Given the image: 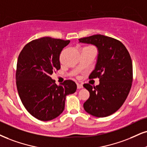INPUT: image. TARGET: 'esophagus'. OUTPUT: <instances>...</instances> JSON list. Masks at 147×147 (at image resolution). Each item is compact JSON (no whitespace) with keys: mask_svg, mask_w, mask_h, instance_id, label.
I'll list each match as a JSON object with an SVG mask.
<instances>
[{"mask_svg":"<svg viewBox=\"0 0 147 147\" xmlns=\"http://www.w3.org/2000/svg\"><path fill=\"white\" fill-rule=\"evenodd\" d=\"M77 88H78V89H80V88H83V86L82 84H79V83H77Z\"/></svg>","mask_w":147,"mask_h":147,"instance_id":"1","label":"esophagus"}]
</instances>
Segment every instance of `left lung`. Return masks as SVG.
I'll use <instances>...</instances> for the list:
<instances>
[{
  "mask_svg": "<svg viewBox=\"0 0 147 147\" xmlns=\"http://www.w3.org/2000/svg\"><path fill=\"white\" fill-rule=\"evenodd\" d=\"M80 43L94 45L98 50L95 69L89 78L99 79L92 86L84 84L90 97L84 102L85 111L96 117H106L117 112L127 97L133 80L131 57L120 41L102 35L79 39Z\"/></svg>",
  "mask_w": 147,
  "mask_h": 147,
  "instance_id": "obj_1",
  "label": "left lung"
}]
</instances>
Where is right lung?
<instances>
[{
	"label": "right lung",
	"instance_id": "1",
	"mask_svg": "<svg viewBox=\"0 0 147 147\" xmlns=\"http://www.w3.org/2000/svg\"><path fill=\"white\" fill-rule=\"evenodd\" d=\"M69 42L42 37L27 43L18 57L16 79L20 98L27 111L40 121L59 117L64 110L66 96L77 89L74 81L57 85L50 77L61 69L60 54Z\"/></svg>",
	"mask_w": 147,
	"mask_h": 147
}]
</instances>
